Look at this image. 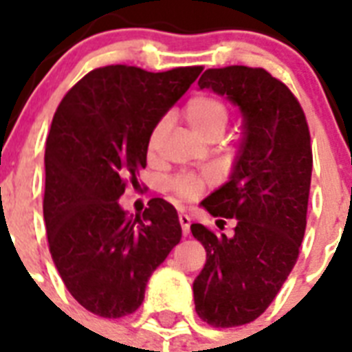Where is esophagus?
<instances>
[{"label":"esophagus","instance_id":"obj_1","mask_svg":"<svg viewBox=\"0 0 352 352\" xmlns=\"http://www.w3.org/2000/svg\"><path fill=\"white\" fill-rule=\"evenodd\" d=\"M179 223H181L182 235L186 237V235L190 234V223H192V219H190V215L184 214V212H181V214H179Z\"/></svg>","mask_w":352,"mask_h":352}]
</instances>
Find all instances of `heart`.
<instances>
[{
  "label": "heart",
  "mask_w": 352,
  "mask_h": 352,
  "mask_svg": "<svg viewBox=\"0 0 352 352\" xmlns=\"http://www.w3.org/2000/svg\"><path fill=\"white\" fill-rule=\"evenodd\" d=\"M184 117L190 122V126L206 138H219L230 122V107L226 106L225 100L214 95H199L193 96L184 106ZM164 129V122H157L149 133L148 149L153 151L157 148L160 135ZM212 181L210 175H197V173H179L171 177L168 182L170 192L182 201H195L206 186V182Z\"/></svg>",
  "instance_id": "heart-1"
}]
</instances>
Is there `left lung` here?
Returning <instances> with one entry per match:
<instances>
[{
	"mask_svg": "<svg viewBox=\"0 0 352 352\" xmlns=\"http://www.w3.org/2000/svg\"><path fill=\"white\" fill-rule=\"evenodd\" d=\"M199 87L226 96L245 118L230 181L201 203L214 217L237 219L234 235L192 225L206 250L193 281L195 311L208 325L237 327L267 311L298 261L311 190V133L298 98L265 69H206Z\"/></svg>",
	"mask_w": 352,
	"mask_h": 352,
	"instance_id": "left-lung-1",
	"label": "left lung"
}]
</instances>
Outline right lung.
<instances>
[{
	"label": "right lung",
	"mask_w": 352,
	"mask_h": 352,
	"mask_svg": "<svg viewBox=\"0 0 352 352\" xmlns=\"http://www.w3.org/2000/svg\"><path fill=\"white\" fill-rule=\"evenodd\" d=\"M203 67L93 69L60 102L45 148L43 219L52 261L80 305L122 318L181 241L173 204L155 197L135 219L118 199L146 168L149 133Z\"/></svg>",
	"instance_id": "right-lung-1"
}]
</instances>
